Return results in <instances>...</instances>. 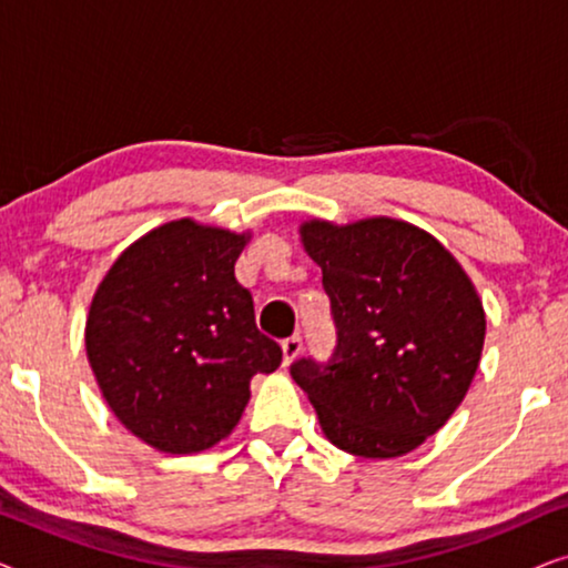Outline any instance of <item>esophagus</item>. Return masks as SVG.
Wrapping results in <instances>:
<instances>
[{
	"mask_svg": "<svg viewBox=\"0 0 568 568\" xmlns=\"http://www.w3.org/2000/svg\"><path fill=\"white\" fill-rule=\"evenodd\" d=\"M282 348H284V364H292L300 356V352H302V338L300 336L284 338L282 341Z\"/></svg>",
	"mask_w": 568,
	"mask_h": 568,
	"instance_id": "34e87169",
	"label": "esophagus"
}]
</instances>
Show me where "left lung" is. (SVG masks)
Here are the masks:
<instances>
[{"mask_svg": "<svg viewBox=\"0 0 568 568\" xmlns=\"http://www.w3.org/2000/svg\"><path fill=\"white\" fill-rule=\"evenodd\" d=\"M300 235L323 268L338 346L328 362H294V383L338 449L406 455L445 426L476 375L486 338L476 286L439 240L390 216L310 220Z\"/></svg>", "mask_w": 568, "mask_h": 568, "instance_id": "8db88e82", "label": "left lung"}]
</instances>
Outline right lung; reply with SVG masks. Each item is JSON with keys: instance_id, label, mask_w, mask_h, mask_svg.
<instances>
[{"instance_id": "obj_1", "label": "right lung", "mask_w": 568, "mask_h": 568, "mask_svg": "<svg viewBox=\"0 0 568 568\" xmlns=\"http://www.w3.org/2000/svg\"><path fill=\"white\" fill-rule=\"evenodd\" d=\"M247 237L168 222L131 243L92 297L84 346L100 393L160 453L214 447L243 416L251 377L282 364L235 278Z\"/></svg>"}]
</instances>
